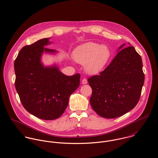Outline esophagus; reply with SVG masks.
Wrapping results in <instances>:
<instances>
[{
	"label": "esophagus",
	"instance_id": "esophagus-1",
	"mask_svg": "<svg viewBox=\"0 0 158 158\" xmlns=\"http://www.w3.org/2000/svg\"><path fill=\"white\" fill-rule=\"evenodd\" d=\"M87 83H88V81L86 78H84V79L82 80V84L83 85H86V84H87Z\"/></svg>",
	"mask_w": 158,
	"mask_h": 158
}]
</instances>
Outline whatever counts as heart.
<instances>
[{"label": "heart", "mask_w": 158, "mask_h": 158, "mask_svg": "<svg viewBox=\"0 0 158 158\" xmlns=\"http://www.w3.org/2000/svg\"><path fill=\"white\" fill-rule=\"evenodd\" d=\"M111 56L108 46L94 42L79 45L72 52L75 61L84 65L86 72L90 74L100 72L109 62Z\"/></svg>", "instance_id": "heart-1"}]
</instances>
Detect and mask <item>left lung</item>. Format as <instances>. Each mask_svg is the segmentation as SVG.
<instances>
[{
  "mask_svg": "<svg viewBox=\"0 0 158 158\" xmlns=\"http://www.w3.org/2000/svg\"><path fill=\"white\" fill-rule=\"evenodd\" d=\"M125 45L118 47L112 62L99 75L88 80L92 90L90 105L104 118H114L129 112L140 97L145 79L142 58L134 47L123 49Z\"/></svg>",
  "mask_w": 158,
  "mask_h": 158,
  "instance_id": "1",
  "label": "left lung"
}]
</instances>
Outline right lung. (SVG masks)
Masks as SVG:
<instances>
[{
  "mask_svg": "<svg viewBox=\"0 0 158 158\" xmlns=\"http://www.w3.org/2000/svg\"><path fill=\"white\" fill-rule=\"evenodd\" d=\"M49 40L44 38L23 47L14 64L15 88L23 106L31 114L46 120L56 119L63 114L70 95L80 82V73L68 76L56 64L44 65V53H58L44 47L52 43Z\"/></svg>",
  "mask_w": 158,
  "mask_h": 158,
  "instance_id": "obj_1",
  "label": "right lung"
}]
</instances>
